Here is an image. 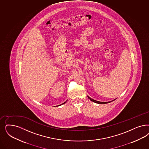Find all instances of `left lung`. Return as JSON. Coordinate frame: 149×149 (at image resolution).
Wrapping results in <instances>:
<instances>
[{
    "instance_id": "left-lung-1",
    "label": "left lung",
    "mask_w": 149,
    "mask_h": 149,
    "mask_svg": "<svg viewBox=\"0 0 149 149\" xmlns=\"http://www.w3.org/2000/svg\"><path fill=\"white\" fill-rule=\"evenodd\" d=\"M87 97L91 101H93V102L96 103H98V104H106V103H108L111 102L112 101H113L114 100H114L113 101H109V102H100V101H96V100H93V98H91L89 96H87Z\"/></svg>"
}]
</instances>
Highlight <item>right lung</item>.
Masks as SVG:
<instances>
[{"mask_svg": "<svg viewBox=\"0 0 149 149\" xmlns=\"http://www.w3.org/2000/svg\"><path fill=\"white\" fill-rule=\"evenodd\" d=\"M67 101H65V102H64V103H62V104H61V105H62V104H64V103H65L67 102ZM60 106H61V105H60Z\"/></svg>", "mask_w": 149, "mask_h": 149, "instance_id": "right-lung-1", "label": "right lung"}]
</instances>
